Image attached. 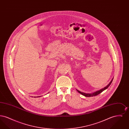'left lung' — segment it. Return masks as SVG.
I'll return each mask as SVG.
<instances>
[{
    "mask_svg": "<svg viewBox=\"0 0 129 129\" xmlns=\"http://www.w3.org/2000/svg\"><path fill=\"white\" fill-rule=\"evenodd\" d=\"M113 80V78L112 79V80L108 84V85H107V86H106L105 87H104V88L98 90L97 91H95V92H93V93H84V92H81L79 90H77V91L78 92H79L80 94H81L82 95L85 96V97H93V96H97V95L99 94L100 93H101V92H103V91H104V90L106 89L111 84L112 82V81Z\"/></svg>",
    "mask_w": 129,
    "mask_h": 129,
    "instance_id": "obj_1",
    "label": "left lung"
}]
</instances>
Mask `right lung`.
<instances>
[{
    "mask_svg": "<svg viewBox=\"0 0 129 129\" xmlns=\"http://www.w3.org/2000/svg\"><path fill=\"white\" fill-rule=\"evenodd\" d=\"M41 97V96H39V97L38 96V97Z\"/></svg>",
    "mask_w": 129,
    "mask_h": 129,
    "instance_id": "add662e5",
    "label": "right lung"
}]
</instances>
